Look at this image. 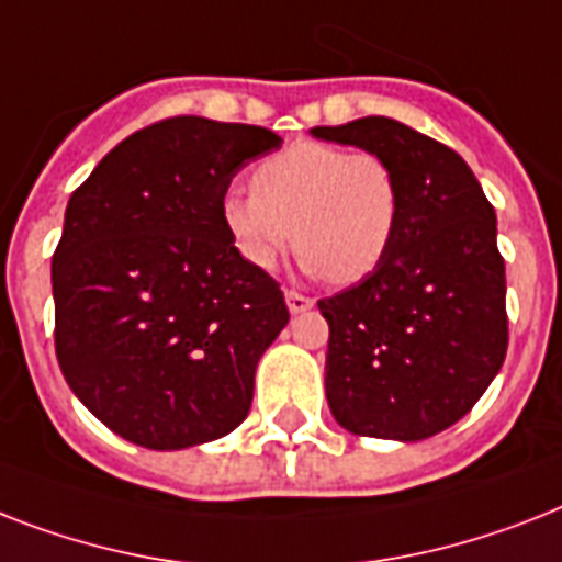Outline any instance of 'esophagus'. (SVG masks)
I'll list each match as a JSON object with an SVG mask.
<instances>
[{"label":"esophagus","instance_id":"obj_1","mask_svg":"<svg viewBox=\"0 0 562 562\" xmlns=\"http://www.w3.org/2000/svg\"><path fill=\"white\" fill-rule=\"evenodd\" d=\"M285 303H289L291 314H303V312H308V308H312L314 300H312V296L300 294V291H285Z\"/></svg>","mask_w":562,"mask_h":562}]
</instances>
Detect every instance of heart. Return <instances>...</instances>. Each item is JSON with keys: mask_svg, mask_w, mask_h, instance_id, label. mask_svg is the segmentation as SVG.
I'll return each mask as SVG.
<instances>
[{"mask_svg": "<svg viewBox=\"0 0 562 562\" xmlns=\"http://www.w3.org/2000/svg\"><path fill=\"white\" fill-rule=\"evenodd\" d=\"M250 187L225 195L222 218L257 271H271L296 241L305 271L352 285L384 262L398 234V176L378 153L296 140L268 155Z\"/></svg>", "mask_w": 562, "mask_h": 562, "instance_id": "heart-1", "label": "heart"}]
</instances>
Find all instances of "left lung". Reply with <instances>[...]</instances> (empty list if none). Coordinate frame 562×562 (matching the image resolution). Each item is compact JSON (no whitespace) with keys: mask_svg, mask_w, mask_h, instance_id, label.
<instances>
[{"mask_svg":"<svg viewBox=\"0 0 562 562\" xmlns=\"http://www.w3.org/2000/svg\"><path fill=\"white\" fill-rule=\"evenodd\" d=\"M312 135L384 155L401 184L384 262L317 303L328 323V409L355 436L430 439L471 413L503 369L496 213L462 155L407 123L372 115Z\"/></svg>","mask_w":562,"mask_h":562,"instance_id":"1","label":"left lung"}]
</instances>
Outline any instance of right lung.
<instances>
[{
    "label": "right lung",
    "mask_w": 562,
    "mask_h": 562,
    "mask_svg": "<svg viewBox=\"0 0 562 562\" xmlns=\"http://www.w3.org/2000/svg\"><path fill=\"white\" fill-rule=\"evenodd\" d=\"M277 132L181 115L121 140L77 187L52 259L68 386L132 445L184 450L236 430L289 308L234 248L222 202Z\"/></svg>",
    "instance_id": "add662e5"
}]
</instances>
